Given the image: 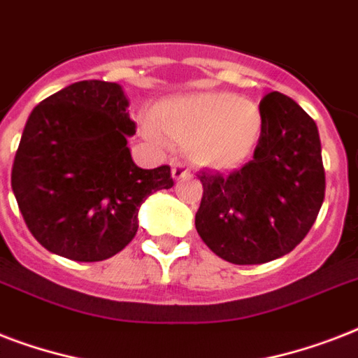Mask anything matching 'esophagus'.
I'll return each mask as SVG.
<instances>
[{"instance_id":"esophagus-1","label":"esophagus","mask_w":358,"mask_h":358,"mask_svg":"<svg viewBox=\"0 0 358 358\" xmlns=\"http://www.w3.org/2000/svg\"><path fill=\"white\" fill-rule=\"evenodd\" d=\"M189 174H191V169L187 167L185 163L176 162L173 165V178L174 180H184V178H187Z\"/></svg>"}]
</instances>
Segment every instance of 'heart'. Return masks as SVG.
<instances>
[{"label":"heart","mask_w":358,"mask_h":358,"mask_svg":"<svg viewBox=\"0 0 358 358\" xmlns=\"http://www.w3.org/2000/svg\"><path fill=\"white\" fill-rule=\"evenodd\" d=\"M146 135L189 146L191 157L212 169H232L255 148L262 119L255 103L230 92H201L159 103Z\"/></svg>","instance_id":"1"}]
</instances>
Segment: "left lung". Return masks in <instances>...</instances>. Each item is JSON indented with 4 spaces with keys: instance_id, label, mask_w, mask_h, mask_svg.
I'll return each mask as SVG.
<instances>
[{
    "instance_id": "left-lung-1",
    "label": "left lung",
    "mask_w": 358,
    "mask_h": 358,
    "mask_svg": "<svg viewBox=\"0 0 358 358\" xmlns=\"http://www.w3.org/2000/svg\"><path fill=\"white\" fill-rule=\"evenodd\" d=\"M252 159L230 174L201 171L195 227L212 252L238 266L266 264L305 239L325 199L316 122L282 92L260 102Z\"/></svg>"
}]
</instances>
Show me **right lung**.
Listing matches in <instances>:
<instances>
[{
  "mask_svg": "<svg viewBox=\"0 0 358 358\" xmlns=\"http://www.w3.org/2000/svg\"><path fill=\"white\" fill-rule=\"evenodd\" d=\"M117 83L89 80L42 100L25 122L10 184L38 243L76 262H100L135 238L145 199L173 187L169 165L141 169Z\"/></svg>",
  "mask_w": 358,
  "mask_h": 358,
  "instance_id": "obj_1",
  "label": "right lung"
}]
</instances>
